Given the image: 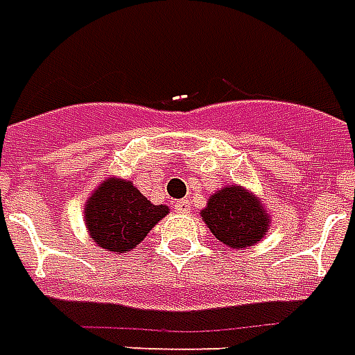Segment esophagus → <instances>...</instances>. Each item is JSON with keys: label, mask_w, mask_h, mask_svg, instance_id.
<instances>
[{"label": "esophagus", "mask_w": 355, "mask_h": 355, "mask_svg": "<svg viewBox=\"0 0 355 355\" xmlns=\"http://www.w3.org/2000/svg\"><path fill=\"white\" fill-rule=\"evenodd\" d=\"M175 210L180 214H189L190 212V202L189 200H177L175 202Z\"/></svg>", "instance_id": "34e87169"}]
</instances>
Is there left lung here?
<instances>
[{
  "instance_id": "8db88e82",
  "label": "left lung",
  "mask_w": 355,
  "mask_h": 355,
  "mask_svg": "<svg viewBox=\"0 0 355 355\" xmlns=\"http://www.w3.org/2000/svg\"><path fill=\"white\" fill-rule=\"evenodd\" d=\"M202 218L216 238L234 250L261 241L269 224L259 200L239 187H227L210 196Z\"/></svg>"
}]
</instances>
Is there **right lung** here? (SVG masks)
<instances>
[{"label":"right lung","instance_id":"right-lung-1","mask_svg":"<svg viewBox=\"0 0 355 355\" xmlns=\"http://www.w3.org/2000/svg\"><path fill=\"white\" fill-rule=\"evenodd\" d=\"M84 214L88 232L100 248L125 253L137 248L151 227L168 214V208L151 204L129 180L107 178L94 190Z\"/></svg>","mask_w":355,"mask_h":355}]
</instances>
